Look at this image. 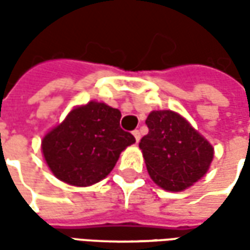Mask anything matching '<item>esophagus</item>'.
Returning a JSON list of instances; mask_svg holds the SVG:
<instances>
[{
    "instance_id": "esophagus-1",
    "label": "esophagus",
    "mask_w": 250,
    "mask_h": 250,
    "mask_svg": "<svg viewBox=\"0 0 250 250\" xmlns=\"http://www.w3.org/2000/svg\"><path fill=\"white\" fill-rule=\"evenodd\" d=\"M133 136H134V139H136V141L139 143L140 139H141V134H140V130H133Z\"/></svg>"
}]
</instances>
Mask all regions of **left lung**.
<instances>
[{"label":"left lung","instance_id":"8db88e82","mask_svg":"<svg viewBox=\"0 0 250 250\" xmlns=\"http://www.w3.org/2000/svg\"><path fill=\"white\" fill-rule=\"evenodd\" d=\"M148 134L140 141L152 180L167 191H182L207 172L214 149L182 116L171 110L152 111Z\"/></svg>","mask_w":250,"mask_h":250}]
</instances>
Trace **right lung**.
<instances>
[{
	"label": "right lung",
	"mask_w": 250,
	"mask_h": 250,
	"mask_svg": "<svg viewBox=\"0 0 250 250\" xmlns=\"http://www.w3.org/2000/svg\"><path fill=\"white\" fill-rule=\"evenodd\" d=\"M121 111L105 104L79 106L42 141L49 169L72 186L94 185L106 178L120 153L136 143L120 126Z\"/></svg>",
	"instance_id": "obj_1"
}]
</instances>
